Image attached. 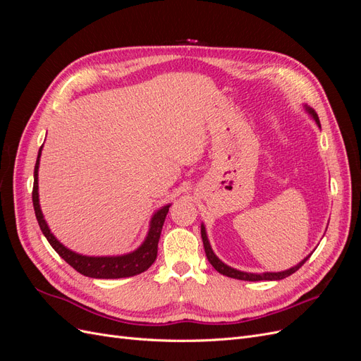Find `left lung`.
Here are the masks:
<instances>
[{
    "instance_id": "obj_1",
    "label": "left lung",
    "mask_w": 361,
    "mask_h": 361,
    "mask_svg": "<svg viewBox=\"0 0 361 361\" xmlns=\"http://www.w3.org/2000/svg\"><path fill=\"white\" fill-rule=\"evenodd\" d=\"M305 111H307L313 120L316 122V125H318L321 128V122H319V117L318 114H316L314 110H312L310 106H305ZM202 239H203V245H204V253H206V257L207 260H209V264L220 272V274L223 276H227V277H232V279H238V280H245V281H260V280H281V279H286L289 277L290 274H293L295 271H298L304 262L307 260L310 257V255L305 257L304 260H301L298 265H295L286 271H280V272H262V274H253V272H244V271H239V269H235L232 267L226 265L224 262H221L220 259H218L215 256V253L211 248V244H209V239H207L206 236V231H204V226L202 224Z\"/></svg>"
}]
</instances>
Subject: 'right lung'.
<instances>
[{
    "label": "right lung",
    "mask_w": 361,
    "mask_h": 361,
    "mask_svg": "<svg viewBox=\"0 0 361 361\" xmlns=\"http://www.w3.org/2000/svg\"><path fill=\"white\" fill-rule=\"evenodd\" d=\"M43 147V146H42ZM42 147L39 149L37 161L35 166V185H32V206H35V214L37 218V223L40 226L42 233L45 235L51 247L57 251L61 259H64L68 264L80 272V274L92 279H123V277H133L141 274L149 267L154 264L157 255H158V241L161 236V231L166 216L169 214L170 204L162 206L159 211H157L150 220V227L145 243L141 244L137 250L130 251L128 255L122 256H82L75 253V251L64 247L59 239L54 236L49 231V227L43 218L40 204H39V161Z\"/></svg>",
    "instance_id": "1"
}]
</instances>
